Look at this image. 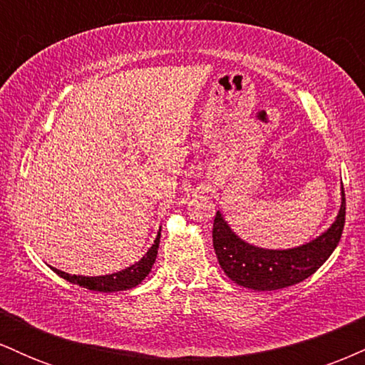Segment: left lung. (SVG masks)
Here are the masks:
<instances>
[{"instance_id": "8db88e82", "label": "left lung", "mask_w": 365, "mask_h": 365, "mask_svg": "<svg viewBox=\"0 0 365 365\" xmlns=\"http://www.w3.org/2000/svg\"><path fill=\"white\" fill-rule=\"evenodd\" d=\"M345 225V192L333 225L307 244L292 249H262L240 238L220 211L212 225V245L221 269L232 282L255 292L292 287L312 276L336 249Z\"/></svg>"}]
</instances>
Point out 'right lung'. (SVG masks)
<instances>
[{"instance_id":"add662e5","label":"right lung","mask_w":365,"mask_h":365,"mask_svg":"<svg viewBox=\"0 0 365 365\" xmlns=\"http://www.w3.org/2000/svg\"><path fill=\"white\" fill-rule=\"evenodd\" d=\"M159 238H161V228H159L156 240L150 249L145 252L142 257L132 266L125 267V269L118 271V273L104 274V276H82V274H68L65 271L56 269V267L49 266L58 276H61L66 282L78 284V287L87 288L92 292H104V293H113V292H123L130 290V288L137 287L142 279L145 278L153 269L154 261H156L158 249H159Z\"/></svg>"}]
</instances>
